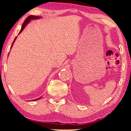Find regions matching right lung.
<instances>
[{
    "instance_id": "obj_1",
    "label": "right lung",
    "mask_w": 131,
    "mask_h": 131,
    "mask_svg": "<svg viewBox=\"0 0 131 131\" xmlns=\"http://www.w3.org/2000/svg\"><path fill=\"white\" fill-rule=\"evenodd\" d=\"M40 18V17H39V16H34V15H30V16H28V17L27 18V19H26V20L24 21V22L23 23V25H22V27H21V30H20V31L19 32L18 35H19V33H21V32L23 31V30H24V28H25V27H26V26H27V24H28V23H30V21H31V19H37ZM16 39H17V37H16L15 38V39H14V42H13V43H12V45H11V47H10V49H11L12 46V45H13L14 43V42H15V40H16ZM40 98H37V99L32 100V101H36V100H39V99H40Z\"/></svg>"
}]
</instances>
